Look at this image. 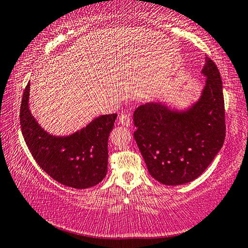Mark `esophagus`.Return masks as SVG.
<instances>
[{
	"label": "esophagus",
	"instance_id": "obj_1",
	"mask_svg": "<svg viewBox=\"0 0 248 248\" xmlns=\"http://www.w3.org/2000/svg\"><path fill=\"white\" fill-rule=\"evenodd\" d=\"M119 124H121L123 125H125V127H128L131 124V118H130V115L127 114V112H123L119 116Z\"/></svg>",
	"mask_w": 248,
	"mask_h": 248
}]
</instances>
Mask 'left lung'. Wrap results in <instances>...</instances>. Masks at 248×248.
Masks as SVG:
<instances>
[{"instance_id":"left-lung-1","label":"left lung","mask_w":248,"mask_h":248,"mask_svg":"<svg viewBox=\"0 0 248 248\" xmlns=\"http://www.w3.org/2000/svg\"><path fill=\"white\" fill-rule=\"evenodd\" d=\"M206 83L200 101L186 111L146 103L133 114V136L153 178L165 186L191 182L204 172L226 138L222 80L206 57Z\"/></svg>"}]
</instances>
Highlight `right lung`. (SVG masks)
Masks as SVG:
<instances>
[{"mask_svg": "<svg viewBox=\"0 0 248 248\" xmlns=\"http://www.w3.org/2000/svg\"><path fill=\"white\" fill-rule=\"evenodd\" d=\"M30 84L20 104L22 137L31 155L55 181L74 188L96 186L107 173L109 133L117 114L103 115L68 137H54L40 127L28 106Z\"/></svg>", "mask_w": 248, "mask_h": 248, "instance_id": "right-lung-1", "label": "right lung"}]
</instances>
